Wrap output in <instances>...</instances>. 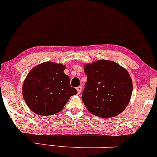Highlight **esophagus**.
<instances>
[{
    "mask_svg": "<svg viewBox=\"0 0 157 157\" xmlns=\"http://www.w3.org/2000/svg\"><path fill=\"white\" fill-rule=\"evenodd\" d=\"M77 92H78V94H80V92H81V91H82V87L78 86L77 88Z\"/></svg>",
    "mask_w": 157,
    "mask_h": 157,
    "instance_id": "1",
    "label": "esophagus"
}]
</instances>
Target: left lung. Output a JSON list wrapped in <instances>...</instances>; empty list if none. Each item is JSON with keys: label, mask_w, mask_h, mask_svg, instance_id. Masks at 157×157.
I'll list each match as a JSON object with an SVG mask.
<instances>
[{"label": "left lung", "mask_w": 157, "mask_h": 157, "mask_svg": "<svg viewBox=\"0 0 157 157\" xmlns=\"http://www.w3.org/2000/svg\"><path fill=\"white\" fill-rule=\"evenodd\" d=\"M87 82L82 100L91 113L101 118L119 115L130 102L132 82L128 71L118 63L101 59L84 65Z\"/></svg>", "instance_id": "1"}]
</instances>
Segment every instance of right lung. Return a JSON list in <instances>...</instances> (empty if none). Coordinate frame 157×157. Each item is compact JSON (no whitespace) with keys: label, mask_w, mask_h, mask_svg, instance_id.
Instances as JSON below:
<instances>
[{"label":"right lung","mask_w":157,"mask_h":157,"mask_svg":"<svg viewBox=\"0 0 157 157\" xmlns=\"http://www.w3.org/2000/svg\"><path fill=\"white\" fill-rule=\"evenodd\" d=\"M63 64L46 62L34 67L24 81L22 94L36 114L52 115L63 109L71 96L77 94Z\"/></svg>","instance_id":"1"}]
</instances>
